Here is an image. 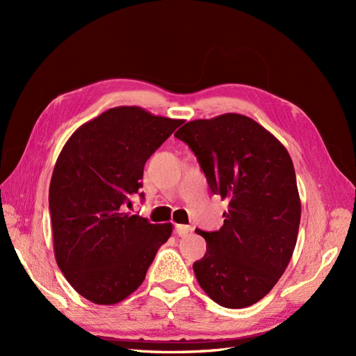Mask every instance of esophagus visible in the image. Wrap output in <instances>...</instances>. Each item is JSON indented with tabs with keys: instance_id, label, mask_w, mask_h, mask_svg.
<instances>
[{
	"instance_id": "1",
	"label": "esophagus",
	"mask_w": 356,
	"mask_h": 356,
	"mask_svg": "<svg viewBox=\"0 0 356 356\" xmlns=\"http://www.w3.org/2000/svg\"><path fill=\"white\" fill-rule=\"evenodd\" d=\"M190 232H191L190 225H184V224H177L175 225V233L178 236H187Z\"/></svg>"
}]
</instances>
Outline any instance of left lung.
<instances>
[{"mask_svg": "<svg viewBox=\"0 0 356 356\" xmlns=\"http://www.w3.org/2000/svg\"><path fill=\"white\" fill-rule=\"evenodd\" d=\"M188 144L213 195L229 200L218 232H202L207 254L193 264L215 303L252 306L270 293L297 243L301 203L286 148L252 118L227 113L186 123Z\"/></svg>", "mask_w": 356, "mask_h": 356, "instance_id": "8db88e82", "label": "left lung"}]
</instances>
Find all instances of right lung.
I'll use <instances>...</instances> for the list:
<instances>
[{
	"mask_svg": "<svg viewBox=\"0 0 356 356\" xmlns=\"http://www.w3.org/2000/svg\"><path fill=\"white\" fill-rule=\"evenodd\" d=\"M182 120L115 106L75 131L49 188L53 250L63 276L95 305H117L144 282L172 224L131 215L144 165ZM143 196V193H141Z\"/></svg>",
	"mask_w": 356,
	"mask_h": 356,
	"instance_id": "obj_1",
	"label": "right lung"
}]
</instances>
